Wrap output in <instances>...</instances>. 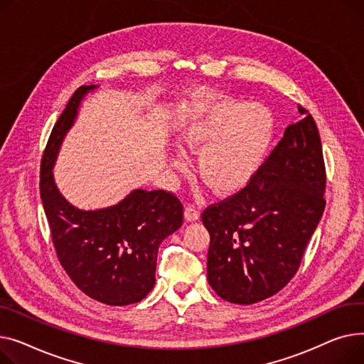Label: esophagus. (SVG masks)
Segmentation results:
<instances>
[{"instance_id": "34e87169", "label": "esophagus", "mask_w": 364, "mask_h": 364, "mask_svg": "<svg viewBox=\"0 0 364 364\" xmlns=\"http://www.w3.org/2000/svg\"><path fill=\"white\" fill-rule=\"evenodd\" d=\"M183 216H185L186 222H196L200 219V211L194 205H186L185 211H183Z\"/></svg>"}]
</instances>
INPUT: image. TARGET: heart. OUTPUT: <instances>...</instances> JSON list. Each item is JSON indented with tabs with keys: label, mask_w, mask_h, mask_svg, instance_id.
Masks as SVG:
<instances>
[{
	"label": "heart",
	"mask_w": 364,
	"mask_h": 364,
	"mask_svg": "<svg viewBox=\"0 0 364 364\" xmlns=\"http://www.w3.org/2000/svg\"><path fill=\"white\" fill-rule=\"evenodd\" d=\"M276 132V119L262 104L222 100L198 107L181 124L179 145L200 154L197 175L213 194L228 197L257 176ZM176 168H185L181 156Z\"/></svg>",
	"instance_id": "heart-1"
}]
</instances>
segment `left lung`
Segmentation results:
<instances>
[{
	"label": "left lung",
	"mask_w": 364,
	"mask_h": 364,
	"mask_svg": "<svg viewBox=\"0 0 364 364\" xmlns=\"http://www.w3.org/2000/svg\"><path fill=\"white\" fill-rule=\"evenodd\" d=\"M289 124L242 191L203 211L210 233L207 279L223 300L254 304L296 273L325 210L326 170L314 119Z\"/></svg>",
	"instance_id": "left-lung-1"
}]
</instances>
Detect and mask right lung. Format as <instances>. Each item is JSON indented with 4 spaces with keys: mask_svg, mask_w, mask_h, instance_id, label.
Listing matches in <instances>:
<instances>
[{
    "mask_svg": "<svg viewBox=\"0 0 364 364\" xmlns=\"http://www.w3.org/2000/svg\"><path fill=\"white\" fill-rule=\"evenodd\" d=\"M97 87H80L55 122L41 160V200L57 257L75 285L109 306L139 303L156 284L159 247L183 222V205L163 189H135L116 205L80 210L64 198L53 167L75 123L82 98Z\"/></svg>",
    "mask_w": 364,
    "mask_h": 364,
    "instance_id": "right-lung-1",
    "label": "right lung"
}]
</instances>
